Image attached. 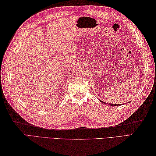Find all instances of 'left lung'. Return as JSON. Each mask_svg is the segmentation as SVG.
I'll use <instances>...</instances> for the list:
<instances>
[{
	"mask_svg": "<svg viewBox=\"0 0 156 156\" xmlns=\"http://www.w3.org/2000/svg\"><path fill=\"white\" fill-rule=\"evenodd\" d=\"M100 101L102 102H103L102 101ZM103 103H104V102H103ZM105 104H106V103H105ZM107 105H108V104H107ZM108 105H110L111 106H119V105L120 106V105H122L121 104H120V105H118V104H117V105H116V104H108Z\"/></svg>",
	"mask_w": 156,
	"mask_h": 156,
	"instance_id": "left-lung-1",
	"label": "left lung"
}]
</instances>
